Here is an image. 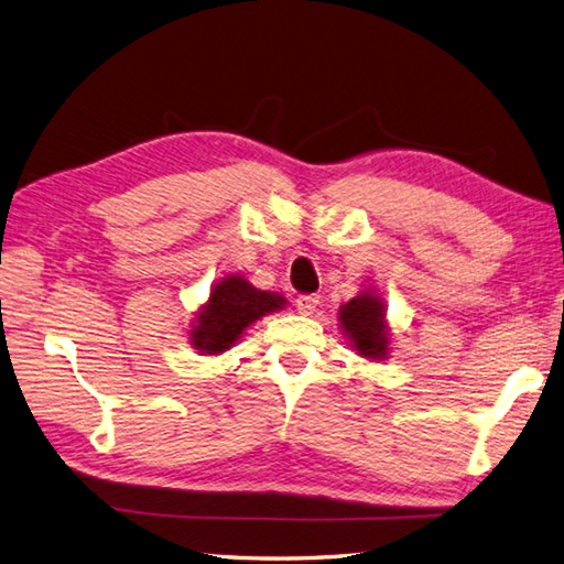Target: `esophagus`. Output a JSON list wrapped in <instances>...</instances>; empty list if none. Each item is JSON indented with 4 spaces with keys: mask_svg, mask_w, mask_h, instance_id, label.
I'll return each instance as SVG.
<instances>
[{
    "mask_svg": "<svg viewBox=\"0 0 564 564\" xmlns=\"http://www.w3.org/2000/svg\"><path fill=\"white\" fill-rule=\"evenodd\" d=\"M317 305H319V295H297V301H295L297 313L305 315V317L313 315Z\"/></svg>",
    "mask_w": 564,
    "mask_h": 564,
    "instance_id": "esophagus-1",
    "label": "esophagus"
}]
</instances>
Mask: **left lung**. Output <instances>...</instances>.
Masks as SVG:
<instances>
[{
	"label": "left lung",
	"instance_id": "obj_1",
	"mask_svg": "<svg viewBox=\"0 0 564 564\" xmlns=\"http://www.w3.org/2000/svg\"><path fill=\"white\" fill-rule=\"evenodd\" d=\"M337 317L341 334L358 356L366 361H386L390 356L392 329L388 322V305L378 291H358V295L339 307Z\"/></svg>",
	"mask_w": 564,
	"mask_h": 564
}]
</instances>
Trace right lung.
<instances>
[{
	"instance_id": "obj_1",
	"label": "right lung",
	"mask_w": 564,
	"mask_h": 564,
	"mask_svg": "<svg viewBox=\"0 0 564 564\" xmlns=\"http://www.w3.org/2000/svg\"><path fill=\"white\" fill-rule=\"evenodd\" d=\"M289 301L281 293L259 291L242 273H227L210 285L208 301L191 319L188 344L200 356L230 351L245 332L271 313H281Z\"/></svg>"
}]
</instances>
